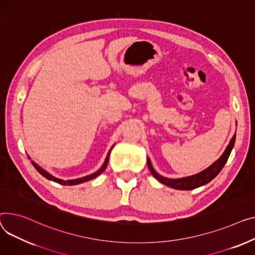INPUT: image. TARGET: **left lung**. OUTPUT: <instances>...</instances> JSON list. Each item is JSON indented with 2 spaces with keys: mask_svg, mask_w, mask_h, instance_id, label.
Instances as JSON below:
<instances>
[{
  "mask_svg": "<svg viewBox=\"0 0 255 255\" xmlns=\"http://www.w3.org/2000/svg\"><path fill=\"white\" fill-rule=\"evenodd\" d=\"M235 140H236V133L232 137L224 154L220 156V158L217 161H215L211 166H209L207 169H205L204 171H202L193 176L179 178V179H170V178L163 177L155 171V169L152 168L150 161L148 159H147V167L149 169L150 173L154 175V177L156 179H158L160 182H162L168 186H170V188H173L176 190H189V191L194 190V189L199 188V186H201V185H204V184L208 183L220 172V170L224 168L225 164L227 163V161L230 157V154H231V151L235 144Z\"/></svg>",
  "mask_w": 255,
  "mask_h": 255,
  "instance_id": "1",
  "label": "left lung"
}]
</instances>
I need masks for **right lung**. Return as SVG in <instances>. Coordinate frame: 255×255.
I'll use <instances>...</instances> for the list:
<instances>
[{
  "instance_id": "1",
  "label": "right lung",
  "mask_w": 255,
  "mask_h": 255,
  "mask_svg": "<svg viewBox=\"0 0 255 255\" xmlns=\"http://www.w3.org/2000/svg\"><path fill=\"white\" fill-rule=\"evenodd\" d=\"M111 150H112V148H111L110 151L108 152V156H107V158H106V160H105V163H104L103 166H101V168L99 169V170H97L95 173H93V174H91V175L85 176V177H82V178H78V179H73V180H66V181H64V180H62V179H58V178H56V177H54V176H52V175H50L47 171H45L44 169H42L41 167H39L36 163L31 162V164L33 165V167H35V168L37 169V171L40 172V173H41L44 177H46L47 179L55 181V182H57V183H59V184H63V185H74V184H79V183H82V182H85V181H88V180H90V179H93V178H95L96 176H98L100 173H103V172L106 170V168H107V166H108Z\"/></svg>"
}]
</instances>
